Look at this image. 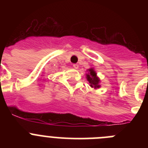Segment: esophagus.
<instances>
[{
	"instance_id": "esophagus-1",
	"label": "esophagus",
	"mask_w": 148,
	"mask_h": 148,
	"mask_svg": "<svg viewBox=\"0 0 148 148\" xmlns=\"http://www.w3.org/2000/svg\"><path fill=\"white\" fill-rule=\"evenodd\" d=\"M73 66V67L75 68V69H78V64H74Z\"/></svg>"
}]
</instances>
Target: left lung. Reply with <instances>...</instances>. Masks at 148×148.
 <instances>
[{
	"label": "left lung",
	"instance_id": "left-lung-1",
	"mask_svg": "<svg viewBox=\"0 0 148 148\" xmlns=\"http://www.w3.org/2000/svg\"><path fill=\"white\" fill-rule=\"evenodd\" d=\"M87 79L90 83V86L94 89H98L101 87L100 79L96 75V73L93 68H90L88 70V73H87Z\"/></svg>",
	"mask_w": 148,
	"mask_h": 148
}]
</instances>
